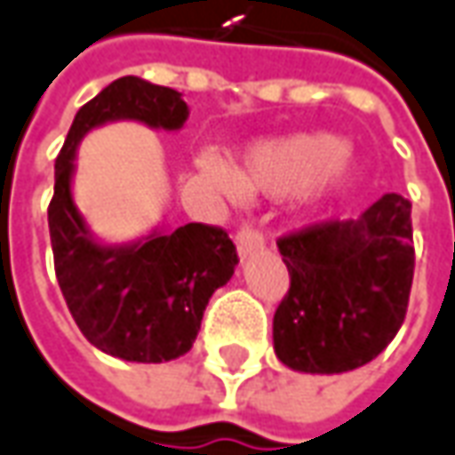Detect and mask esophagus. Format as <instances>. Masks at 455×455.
<instances>
[{"label": "esophagus", "instance_id": "esophagus-1", "mask_svg": "<svg viewBox=\"0 0 455 455\" xmlns=\"http://www.w3.org/2000/svg\"><path fill=\"white\" fill-rule=\"evenodd\" d=\"M236 251H239V257L246 259L251 257L254 251H261L264 249V236L259 234L257 228L251 227H242L236 231Z\"/></svg>", "mask_w": 455, "mask_h": 455}]
</instances>
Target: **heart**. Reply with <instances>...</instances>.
I'll list each match as a JSON object with an SVG mask.
<instances>
[{"instance_id":"b5f03b06","label":"heart","mask_w":455,"mask_h":455,"mask_svg":"<svg viewBox=\"0 0 455 455\" xmlns=\"http://www.w3.org/2000/svg\"><path fill=\"white\" fill-rule=\"evenodd\" d=\"M196 165L213 191L228 201H239L243 191L275 196L297 191L305 209H317L353 179L355 156L337 135L299 131L251 143L239 168L209 150L198 156Z\"/></svg>"}]
</instances>
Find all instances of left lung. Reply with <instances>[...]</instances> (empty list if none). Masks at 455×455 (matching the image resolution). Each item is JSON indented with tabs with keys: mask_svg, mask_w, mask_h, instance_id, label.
<instances>
[{
	"mask_svg": "<svg viewBox=\"0 0 455 455\" xmlns=\"http://www.w3.org/2000/svg\"><path fill=\"white\" fill-rule=\"evenodd\" d=\"M290 291L276 307V357L297 372L363 368L398 335L413 284L411 201L385 194L350 221L279 239Z\"/></svg>",
	"mask_w": 455,
	"mask_h": 455,
	"instance_id": "1",
	"label": "left lung"
}]
</instances>
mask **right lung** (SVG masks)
Here are the masks:
<instances>
[{
	"instance_id": "1",
	"label": "right lung",
	"mask_w": 455,
	"mask_h": 455,
	"mask_svg": "<svg viewBox=\"0 0 455 455\" xmlns=\"http://www.w3.org/2000/svg\"><path fill=\"white\" fill-rule=\"evenodd\" d=\"M118 120L173 133L188 120V105L179 90L128 75L77 110L47 212L55 275L90 345L128 363H168L194 347L204 309L239 259L227 231L204 224H158L123 243L102 242L90 228L72 196L75 158L87 133Z\"/></svg>"
}]
</instances>
